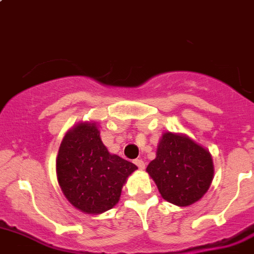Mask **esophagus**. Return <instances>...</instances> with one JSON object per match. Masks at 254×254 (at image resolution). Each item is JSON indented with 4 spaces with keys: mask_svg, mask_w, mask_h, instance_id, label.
Instances as JSON below:
<instances>
[{
    "mask_svg": "<svg viewBox=\"0 0 254 254\" xmlns=\"http://www.w3.org/2000/svg\"><path fill=\"white\" fill-rule=\"evenodd\" d=\"M133 163L135 164V166L138 167V169H140V170H143L145 167V164H144V161L142 160V159H135L134 161H133Z\"/></svg>",
    "mask_w": 254,
    "mask_h": 254,
    "instance_id": "1",
    "label": "esophagus"
}]
</instances>
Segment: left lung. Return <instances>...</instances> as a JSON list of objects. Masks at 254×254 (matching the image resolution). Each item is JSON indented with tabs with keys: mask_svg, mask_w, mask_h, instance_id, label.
I'll return each instance as SVG.
<instances>
[{
	"mask_svg": "<svg viewBox=\"0 0 254 254\" xmlns=\"http://www.w3.org/2000/svg\"><path fill=\"white\" fill-rule=\"evenodd\" d=\"M146 171L161 197L179 206L199 200L213 181L211 155L186 135L167 132L158 145L156 158Z\"/></svg>",
	"mask_w": 254,
	"mask_h": 254,
	"instance_id": "8db88e82",
	"label": "left lung"
}]
</instances>
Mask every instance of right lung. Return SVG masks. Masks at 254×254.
<instances>
[{"instance_id":"right-lung-1","label":"right lung","mask_w":254,"mask_h":254,"mask_svg":"<svg viewBox=\"0 0 254 254\" xmlns=\"http://www.w3.org/2000/svg\"><path fill=\"white\" fill-rule=\"evenodd\" d=\"M134 170V164L109 153L95 124H80L70 129L56 159L62 192L70 204L88 214H100L116 205Z\"/></svg>"}]
</instances>
